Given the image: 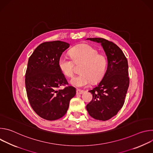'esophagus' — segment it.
<instances>
[{
  "mask_svg": "<svg viewBox=\"0 0 153 153\" xmlns=\"http://www.w3.org/2000/svg\"><path fill=\"white\" fill-rule=\"evenodd\" d=\"M84 93V91L80 90H76V94H82Z\"/></svg>",
  "mask_w": 153,
  "mask_h": 153,
  "instance_id": "1",
  "label": "esophagus"
}]
</instances>
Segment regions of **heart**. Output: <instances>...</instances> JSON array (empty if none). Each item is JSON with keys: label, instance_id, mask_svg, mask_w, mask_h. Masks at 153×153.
<instances>
[{"label": "heart", "instance_id": "heart-1", "mask_svg": "<svg viewBox=\"0 0 153 153\" xmlns=\"http://www.w3.org/2000/svg\"><path fill=\"white\" fill-rule=\"evenodd\" d=\"M71 58L62 56L58 61L61 72L68 77H72L75 72V64L82 63L79 75L71 80V83L76 87L82 88L91 82L96 83L104 76L107 68V59L103 53L93 47L82 44L73 47L70 50Z\"/></svg>", "mask_w": 153, "mask_h": 153}]
</instances>
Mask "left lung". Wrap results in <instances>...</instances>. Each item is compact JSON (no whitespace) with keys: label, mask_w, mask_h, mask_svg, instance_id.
<instances>
[{"label":"left lung","mask_w":153,"mask_h":153,"mask_svg":"<svg viewBox=\"0 0 153 153\" xmlns=\"http://www.w3.org/2000/svg\"><path fill=\"white\" fill-rule=\"evenodd\" d=\"M100 43L108 60L106 71L92 90V100L86 108L95 119L107 120L116 116L122 108L129 83L128 60L121 49L113 42L103 38H88Z\"/></svg>","instance_id":"8db88e82"}]
</instances>
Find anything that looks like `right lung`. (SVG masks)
<instances>
[{
  "label": "right lung",
  "instance_id": "add662e5",
  "mask_svg": "<svg viewBox=\"0 0 153 153\" xmlns=\"http://www.w3.org/2000/svg\"><path fill=\"white\" fill-rule=\"evenodd\" d=\"M69 47V43L60 40L43 42L28 59L25 73L28 99L35 113L45 120L62 117L76 95V88L68 85L58 65L62 53ZM65 85L63 89H58Z\"/></svg>",
  "mask_w": 153,
  "mask_h": 153
}]
</instances>
